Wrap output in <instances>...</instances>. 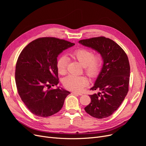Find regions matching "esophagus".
<instances>
[{
	"label": "esophagus",
	"instance_id": "1",
	"mask_svg": "<svg viewBox=\"0 0 146 146\" xmlns=\"http://www.w3.org/2000/svg\"><path fill=\"white\" fill-rule=\"evenodd\" d=\"M73 94H75V95H79V96L82 95V94L79 93V92H73Z\"/></svg>",
	"mask_w": 146,
	"mask_h": 146
}]
</instances>
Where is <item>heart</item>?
Masks as SVG:
<instances>
[{
  "mask_svg": "<svg viewBox=\"0 0 146 146\" xmlns=\"http://www.w3.org/2000/svg\"><path fill=\"white\" fill-rule=\"evenodd\" d=\"M70 56L83 66L86 73L90 78H95L100 72L103 64V58L99 54L94 55L93 52L85 48H79L69 54ZM67 60L65 57H60L56 63L59 74L66 73ZM88 79L85 76L69 75L64 79V87L70 90L80 91L88 85Z\"/></svg>",
  "mask_w": 146,
  "mask_h": 146,
  "instance_id": "obj_1",
  "label": "heart"
}]
</instances>
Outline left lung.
I'll list each match as a JSON object with an SVG mask.
<instances>
[{"label":"left lung","instance_id":"obj_1","mask_svg":"<svg viewBox=\"0 0 146 146\" xmlns=\"http://www.w3.org/2000/svg\"><path fill=\"white\" fill-rule=\"evenodd\" d=\"M79 42L96 51L103 58L101 70L90 89L101 92L89 95L91 102L85 110L95 118H107L119 108L128 93L130 74L128 57L118 44L104 36Z\"/></svg>","mask_w":146,"mask_h":146}]
</instances>
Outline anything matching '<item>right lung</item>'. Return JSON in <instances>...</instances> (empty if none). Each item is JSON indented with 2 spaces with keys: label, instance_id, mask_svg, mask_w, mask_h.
Returning <instances> with one entry per match:
<instances>
[{
  "label": "right lung",
  "instance_id": "add662e5",
  "mask_svg": "<svg viewBox=\"0 0 146 146\" xmlns=\"http://www.w3.org/2000/svg\"><path fill=\"white\" fill-rule=\"evenodd\" d=\"M74 44L44 37L31 42L21 51L16 64L15 82L22 101L35 115L48 117L56 113L70 94L60 87L49 89L59 82L57 57Z\"/></svg>",
  "mask_w": 146,
  "mask_h": 146
}]
</instances>
